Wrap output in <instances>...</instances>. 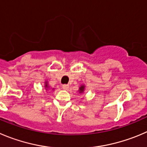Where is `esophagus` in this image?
<instances>
[{"label": "esophagus", "mask_w": 147, "mask_h": 147, "mask_svg": "<svg viewBox=\"0 0 147 147\" xmlns=\"http://www.w3.org/2000/svg\"><path fill=\"white\" fill-rule=\"evenodd\" d=\"M63 89H65V90H68V88H69V86H68V84H63L62 86Z\"/></svg>", "instance_id": "esophagus-1"}]
</instances>
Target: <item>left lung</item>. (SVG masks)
Wrapping results in <instances>:
<instances>
[{"label":"left lung","instance_id":"1","mask_svg":"<svg viewBox=\"0 0 147 147\" xmlns=\"http://www.w3.org/2000/svg\"><path fill=\"white\" fill-rule=\"evenodd\" d=\"M84 89H85V86L84 85H82V86L79 87V93H83V92H84Z\"/></svg>","mask_w":147,"mask_h":147}]
</instances>
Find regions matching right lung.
I'll return each instance as SVG.
<instances>
[{
    "instance_id": "right-lung-1",
    "label": "right lung",
    "mask_w": 147,
    "mask_h": 147,
    "mask_svg": "<svg viewBox=\"0 0 147 147\" xmlns=\"http://www.w3.org/2000/svg\"><path fill=\"white\" fill-rule=\"evenodd\" d=\"M45 88L46 89H48V87H49L48 84H47V82H45Z\"/></svg>"
}]
</instances>
